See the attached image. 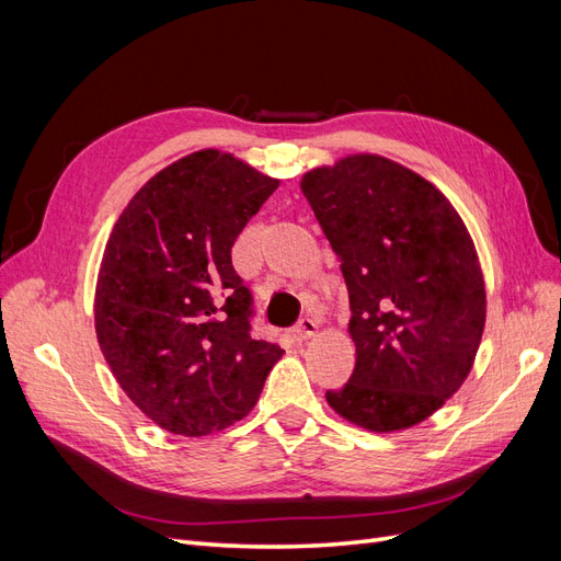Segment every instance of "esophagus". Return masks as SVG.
I'll list each match as a JSON object with an SVG mask.
<instances>
[{
  "label": "esophagus",
  "instance_id": "esophagus-1",
  "mask_svg": "<svg viewBox=\"0 0 561 561\" xmlns=\"http://www.w3.org/2000/svg\"><path fill=\"white\" fill-rule=\"evenodd\" d=\"M316 332H318V322L313 318H309V316L301 318L297 322V328H295V334L301 339V342H304V339H311Z\"/></svg>",
  "mask_w": 561,
  "mask_h": 561
}]
</instances>
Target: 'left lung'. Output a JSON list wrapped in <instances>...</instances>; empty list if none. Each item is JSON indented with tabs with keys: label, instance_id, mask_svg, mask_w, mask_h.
<instances>
[{
	"label": "left lung",
	"instance_id": "1",
	"mask_svg": "<svg viewBox=\"0 0 561 561\" xmlns=\"http://www.w3.org/2000/svg\"><path fill=\"white\" fill-rule=\"evenodd\" d=\"M342 262L355 369L332 410L371 433L412 428L451 398L478 355L486 293L461 215L426 178L351 154L301 178Z\"/></svg>",
	"mask_w": 561,
	"mask_h": 561
}]
</instances>
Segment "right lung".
<instances>
[{
	"label": "right lung",
	"mask_w": 561,
	"mask_h": 561,
	"mask_svg": "<svg viewBox=\"0 0 561 561\" xmlns=\"http://www.w3.org/2000/svg\"><path fill=\"white\" fill-rule=\"evenodd\" d=\"M245 161L201 149L130 198L95 285L98 344L124 393L168 433L203 437L248 416L283 348L250 332L231 248L278 190Z\"/></svg>",
	"instance_id": "obj_1"
}]
</instances>
